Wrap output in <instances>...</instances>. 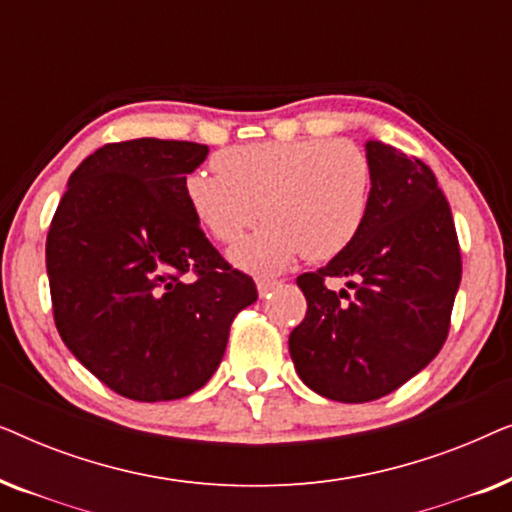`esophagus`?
Here are the masks:
<instances>
[{"mask_svg": "<svg viewBox=\"0 0 512 512\" xmlns=\"http://www.w3.org/2000/svg\"><path fill=\"white\" fill-rule=\"evenodd\" d=\"M277 284H279V282H272V279H258V284H256L258 296L265 298V296H268L270 291H275V289H277Z\"/></svg>", "mask_w": 512, "mask_h": 512, "instance_id": "34e87169", "label": "esophagus"}]
</instances>
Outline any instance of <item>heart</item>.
Listing matches in <instances>:
<instances>
[{"mask_svg":"<svg viewBox=\"0 0 512 512\" xmlns=\"http://www.w3.org/2000/svg\"><path fill=\"white\" fill-rule=\"evenodd\" d=\"M214 172L188 174V207L221 244H235L261 219L230 261L254 275H275L303 254L328 261L342 254L366 221L370 163L347 139H296L228 146Z\"/></svg>","mask_w":512,"mask_h":512,"instance_id":"1","label":"heart"}]
</instances>
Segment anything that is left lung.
<instances>
[{"instance_id":"8db88e82","label":"left lung","mask_w":512,"mask_h":512,"mask_svg":"<svg viewBox=\"0 0 512 512\" xmlns=\"http://www.w3.org/2000/svg\"><path fill=\"white\" fill-rule=\"evenodd\" d=\"M370 200L349 247L298 277L307 298L289 352L307 387L340 403L387 396L436 359L461 282L452 212L422 160L368 139ZM348 279L349 294L326 278Z\"/></svg>"}]
</instances>
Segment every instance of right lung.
Returning <instances> with one entry per match:
<instances>
[{
    "mask_svg": "<svg viewBox=\"0 0 512 512\" xmlns=\"http://www.w3.org/2000/svg\"><path fill=\"white\" fill-rule=\"evenodd\" d=\"M209 146L107 144L67 181L46 240L55 326L97 380L132 401L184 398L216 373L230 321L256 303L186 200ZM195 271L193 283L180 279Z\"/></svg>",
    "mask_w": 512,
    "mask_h": 512,
    "instance_id": "add662e5",
    "label": "right lung"
}]
</instances>
